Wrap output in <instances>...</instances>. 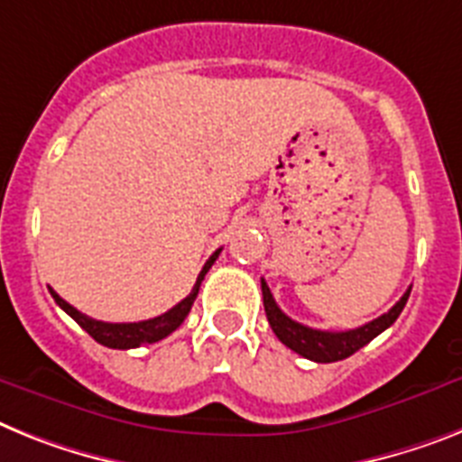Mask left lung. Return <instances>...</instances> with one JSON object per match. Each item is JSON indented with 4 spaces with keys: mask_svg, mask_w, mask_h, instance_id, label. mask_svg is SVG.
I'll use <instances>...</instances> for the list:
<instances>
[{
    "mask_svg": "<svg viewBox=\"0 0 462 462\" xmlns=\"http://www.w3.org/2000/svg\"><path fill=\"white\" fill-rule=\"evenodd\" d=\"M263 289V305H265V315L270 327H273L274 336H277L286 347H291L293 352H298L305 359H312V362L328 364V362H340L345 356L355 355L359 347H364L366 343L381 336L385 328H390L397 321V317L402 315L406 300H409L411 289L406 291L404 296L399 298V303L394 305L390 312L381 315L378 319L369 321L359 328H350V331H319V328H310L305 324H298L291 317H286L279 305L274 303L273 293H270V286L265 284V279H261Z\"/></svg>",
    "mask_w": 462,
    "mask_h": 462,
    "instance_id": "left-lung-1",
    "label": "left lung"
}]
</instances>
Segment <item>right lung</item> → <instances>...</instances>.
<instances>
[{"label": "right lung", "mask_w": 462, "mask_h": 462, "mask_svg": "<svg viewBox=\"0 0 462 462\" xmlns=\"http://www.w3.org/2000/svg\"><path fill=\"white\" fill-rule=\"evenodd\" d=\"M220 249L216 251V254L211 255L207 261V265L201 267L199 277H197L195 286H192V291H189V296L183 298L180 303L176 305V308H171L169 312H164V315L154 317V319H145V321H131V324H110V321H98V319H91V317L81 315L79 310L72 308V305L68 303V300H63V298L58 296L56 291H51L53 300H56L60 308L68 312L72 319L79 324L84 331L91 336L96 343L106 345V347H112V350H131V347H141V345H147V343H157V340L166 338L169 333L176 331L180 324L185 321V317H188V312L192 310V303H195L197 293H199V286H201V279L207 277V273L211 270V265L216 263V258H218Z\"/></svg>", "instance_id": "right-lung-1"}]
</instances>
